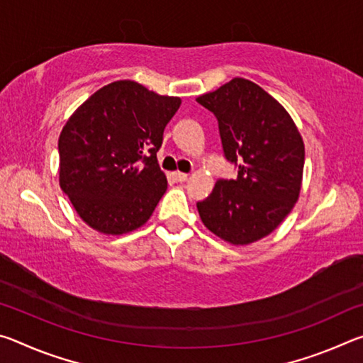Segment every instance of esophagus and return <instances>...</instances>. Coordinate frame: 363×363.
Masks as SVG:
<instances>
[{
    "label": "esophagus",
    "instance_id": "esophagus-1",
    "mask_svg": "<svg viewBox=\"0 0 363 363\" xmlns=\"http://www.w3.org/2000/svg\"><path fill=\"white\" fill-rule=\"evenodd\" d=\"M173 177H174V179H176L177 182H186V181H187V177H189V174H186V173H181V171H174V173H173Z\"/></svg>",
    "mask_w": 363,
    "mask_h": 363
}]
</instances>
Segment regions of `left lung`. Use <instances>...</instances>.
<instances>
[{
    "mask_svg": "<svg viewBox=\"0 0 363 363\" xmlns=\"http://www.w3.org/2000/svg\"><path fill=\"white\" fill-rule=\"evenodd\" d=\"M218 118L224 157L238 168L199 201L208 230L232 245H250L275 230L298 201L304 143L290 113L261 86L233 78L196 97Z\"/></svg>",
    "mask_w": 363,
    "mask_h": 363,
    "instance_id": "left-lung-1",
    "label": "left lung"
}]
</instances>
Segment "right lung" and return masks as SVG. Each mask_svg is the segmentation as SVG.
I'll return each mask as SVG.
<instances>
[{
	"label": "right lung",
	"mask_w": 363,
	"mask_h": 363,
	"mask_svg": "<svg viewBox=\"0 0 363 363\" xmlns=\"http://www.w3.org/2000/svg\"><path fill=\"white\" fill-rule=\"evenodd\" d=\"M179 106V97L120 79L96 91L65 123L59 184L94 230L121 235L149 220L168 187L157 152Z\"/></svg>",
	"instance_id": "add662e5"
}]
</instances>
